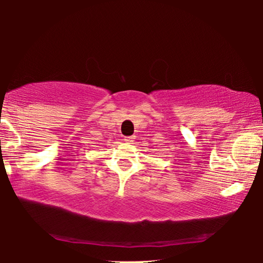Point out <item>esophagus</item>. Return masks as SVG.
Masks as SVG:
<instances>
[{
	"mask_svg": "<svg viewBox=\"0 0 263 263\" xmlns=\"http://www.w3.org/2000/svg\"><path fill=\"white\" fill-rule=\"evenodd\" d=\"M134 136H127V138H125L124 139V141L125 142H128V143H130V142H133V141H134Z\"/></svg>",
	"mask_w": 263,
	"mask_h": 263,
	"instance_id": "1",
	"label": "esophagus"
}]
</instances>
